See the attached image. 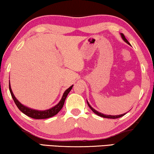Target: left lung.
<instances>
[{"instance_id":"8db88e82","label":"left lung","mask_w":154,"mask_h":154,"mask_svg":"<svg viewBox=\"0 0 154 154\" xmlns=\"http://www.w3.org/2000/svg\"><path fill=\"white\" fill-rule=\"evenodd\" d=\"M121 35V37H122V38L123 39V40L125 42H126L127 44H129V45H131L130 44V43H129V42H128V40H127L126 39V37H125V36H124V34H120ZM87 103H88V106L90 107V108L91 109V110H92L95 113L96 115H99V116H100V117H104V118H109V119H117V118H119V117H122V116H124V115H126V113H124V114H122V115H104V114H103V113H101V112H98L97 110H96L95 109H94L92 106H90V103H88V101H87Z\"/></svg>"}]
</instances>
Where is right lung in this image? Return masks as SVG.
I'll return each instance as SVG.
<instances>
[{"label":"right lung","mask_w":154,"mask_h":154,"mask_svg":"<svg viewBox=\"0 0 154 154\" xmlns=\"http://www.w3.org/2000/svg\"><path fill=\"white\" fill-rule=\"evenodd\" d=\"M73 86V85L70 86L69 88L66 89V90L64 91L60 101H59V103L57 105H55V106H53V108L48 109V110H35V109L28 108V107L24 106V105L20 103V102L18 101V99H17V98L15 97V96L12 92V89H11V86H10V82L9 83V88H10V94L11 95H12V97L13 100H14L15 104H16L17 106L18 107V108H19V110H21L22 112L24 113L26 115L36 119H47V118L52 117L55 115H57V113L60 111V110L62 108V107H63L66 98L67 97L68 94L69 93L71 90H72Z\"/></svg>","instance_id":"obj_1"}]
</instances>
